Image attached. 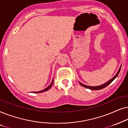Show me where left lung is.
Wrapping results in <instances>:
<instances>
[{"label": "left lung", "instance_id": "1", "mask_svg": "<svg viewBox=\"0 0 128 128\" xmlns=\"http://www.w3.org/2000/svg\"><path fill=\"white\" fill-rule=\"evenodd\" d=\"M120 68H121V66H120V69H119V70L118 71V72H117L116 74H115V76H114L113 78H111V79H110V80H109L108 81H107L106 82H105V84H104L102 85H101V86H86V85L83 84L82 83H81V82H80V81H79V82H80V85H81V86H84V87L86 88H88V89L91 90H101V89H102V88H105L106 86H108L109 84H110V83H111L114 80H115V78L117 77V76H118L119 73H120Z\"/></svg>", "mask_w": 128, "mask_h": 128}]
</instances>
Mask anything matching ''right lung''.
Returning a JSON list of instances; mask_svg holds the SVG:
<instances>
[{
	"label": "right lung",
	"instance_id": "right-lung-1",
	"mask_svg": "<svg viewBox=\"0 0 128 128\" xmlns=\"http://www.w3.org/2000/svg\"><path fill=\"white\" fill-rule=\"evenodd\" d=\"M53 81H54V79H52V83H51V84H50V86H47V88H46L45 89L42 90V91H40L32 92H33V93H41V92H45V91H48V90L49 89H50V88L51 87H52V84H53Z\"/></svg>",
	"mask_w": 128,
	"mask_h": 128
}]
</instances>
